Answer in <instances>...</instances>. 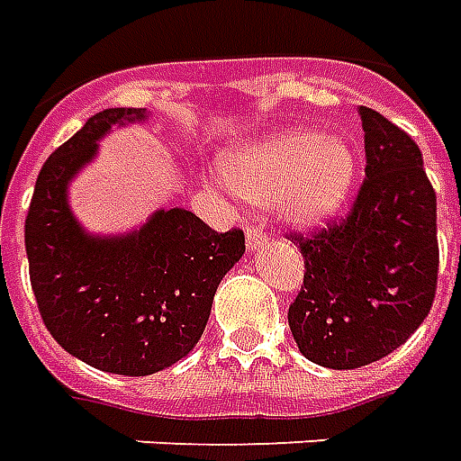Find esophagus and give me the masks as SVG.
Masks as SVG:
<instances>
[{
	"label": "esophagus",
	"instance_id": "obj_1",
	"mask_svg": "<svg viewBox=\"0 0 461 461\" xmlns=\"http://www.w3.org/2000/svg\"><path fill=\"white\" fill-rule=\"evenodd\" d=\"M244 234H247L249 251H257V249H261L268 244V237H266L264 230H261V227H257V224L247 227V231H244Z\"/></svg>",
	"mask_w": 461,
	"mask_h": 461
}]
</instances>
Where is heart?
<instances>
[{
	"mask_svg": "<svg viewBox=\"0 0 461 461\" xmlns=\"http://www.w3.org/2000/svg\"><path fill=\"white\" fill-rule=\"evenodd\" d=\"M221 180L249 203L271 207L295 227H320L352 195L357 149L339 134L288 126L231 146L220 158Z\"/></svg>",
	"mask_w": 461,
	"mask_h": 461,
	"instance_id": "b5f03b06",
	"label": "heart"
}]
</instances>
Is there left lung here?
<instances>
[{"label": "left lung", "instance_id": "8db88e82", "mask_svg": "<svg viewBox=\"0 0 461 461\" xmlns=\"http://www.w3.org/2000/svg\"><path fill=\"white\" fill-rule=\"evenodd\" d=\"M359 117L366 178L352 212L310 237L295 231L305 276L288 325L300 354L327 369H359L398 349L438 288V200L420 149L374 109Z\"/></svg>", "mask_w": 461, "mask_h": 461}]
</instances>
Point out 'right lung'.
I'll list each match as a JSON object with an SVG mask.
<instances>
[{"instance_id": "right-lung-1", "label": "right lung", "mask_w": 461, "mask_h": 461, "mask_svg": "<svg viewBox=\"0 0 461 461\" xmlns=\"http://www.w3.org/2000/svg\"><path fill=\"white\" fill-rule=\"evenodd\" d=\"M144 119L146 109L126 107L92 114L43 163L23 227L43 325L68 354L119 376H149L193 352L217 285L244 254V231H214L183 207L119 237L90 234L75 220L70 180L112 126Z\"/></svg>"}]
</instances>
